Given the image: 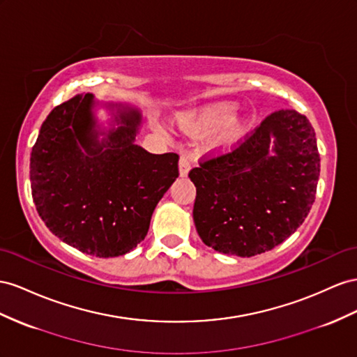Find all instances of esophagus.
<instances>
[{
    "instance_id": "obj_1",
    "label": "esophagus",
    "mask_w": 357,
    "mask_h": 357,
    "mask_svg": "<svg viewBox=\"0 0 357 357\" xmlns=\"http://www.w3.org/2000/svg\"><path fill=\"white\" fill-rule=\"evenodd\" d=\"M190 171V160L186 156H181L178 160V172L180 177H186L188 172Z\"/></svg>"
}]
</instances>
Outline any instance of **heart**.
Returning a JSON list of instances; mask_svg holds the SVG:
<instances>
[{
    "label": "heart",
    "mask_w": 357,
    "mask_h": 357,
    "mask_svg": "<svg viewBox=\"0 0 357 357\" xmlns=\"http://www.w3.org/2000/svg\"><path fill=\"white\" fill-rule=\"evenodd\" d=\"M236 102H216L177 119L180 129L192 137H204L217 130L208 142V151L222 155L238 146L249 130L246 115H234Z\"/></svg>",
    "instance_id": "1"
}]
</instances>
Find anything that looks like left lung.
I'll return each mask as SVG.
<instances>
[{
  "label": "left lung",
  "instance_id": "obj_1",
  "mask_svg": "<svg viewBox=\"0 0 357 357\" xmlns=\"http://www.w3.org/2000/svg\"><path fill=\"white\" fill-rule=\"evenodd\" d=\"M320 155L310 120L294 109L268 115L224 156L189 172L198 236L218 252L252 257L302 225L314 204Z\"/></svg>",
  "mask_w": 357,
  "mask_h": 357
}]
</instances>
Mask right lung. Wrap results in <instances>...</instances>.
Returning a JSON list of instances; mask_svg holds the SVG:
<instances>
[{
	"instance_id": "right-lung-1",
	"label": "right lung",
	"mask_w": 357,
	"mask_h": 357,
	"mask_svg": "<svg viewBox=\"0 0 357 357\" xmlns=\"http://www.w3.org/2000/svg\"><path fill=\"white\" fill-rule=\"evenodd\" d=\"M99 106L112 114L105 130ZM142 114L130 105L78 94L54 108L30 159L38 216L64 243L111 258L130 252L149 233L158 202L178 177L176 153L151 155L135 144Z\"/></svg>"
}]
</instances>
